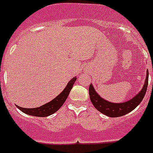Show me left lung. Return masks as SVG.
<instances>
[{"mask_svg":"<svg viewBox=\"0 0 153 153\" xmlns=\"http://www.w3.org/2000/svg\"><path fill=\"white\" fill-rule=\"evenodd\" d=\"M148 84H149V71H147V77L143 89L136 96H134L132 99L127 100L126 102L112 103L103 99L95 91L92 84H90L89 86V96L94 107L101 114L111 117H122L123 115L132 111L141 103L147 91Z\"/></svg>","mask_w":153,"mask_h":153,"instance_id":"left-lung-1","label":"left lung"}]
</instances>
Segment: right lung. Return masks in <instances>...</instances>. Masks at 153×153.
Segmentation results:
<instances>
[{"label": "right lung", "mask_w": 153, "mask_h": 153, "mask_svg": "<svg viewBox=\"0 0 153 153\" xmlns=\"http://www.w3.org/2000/svg\"><path fill=\"white\" fill-rule=\"evenodd\" d=\"M76 81V77L73 78L72 79L68 82L65 88L62 91V93H60L56 98H54L53 100H51L50 102L47 103L45 105H42L40 107L33 108H22L20 106H17L18 108L22 112L28 115L31 116H36V117H48L51 114H54L62 107L65 100L67 99L68 96L70 94V91L73 88L74 83Z\"/></svg>", "instance_id": "obj_1"}]
</instances>
